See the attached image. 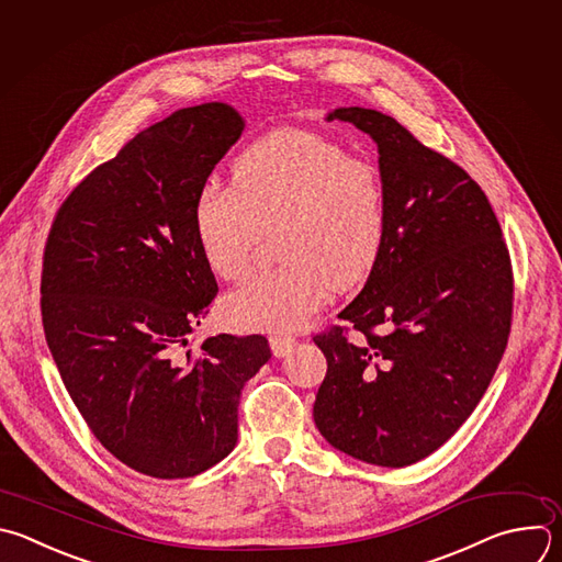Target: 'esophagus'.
I'll return each mask as SVG.
<instances>
[{"label": "esophagus", "mask_w": 562, "mask_h": 562, "mask_svg": "<svg viewBox=\"0 0 562 562\" xmlns=\"http://www.w3.org/2000/svg\"><path fill=\"white\" fill-rule=\"evenodd\" d=\"M269 344H271V350H273L276 357H286L295 348V337L276 333V335L269 337Z\"/></svg>", "instance_id": "34e87169"}]
</instances>
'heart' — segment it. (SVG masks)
I'll return each mask as SVG.
<instances>
[{"instance_id": "b5f03b06", "label": "heart", "mask_w": 562, "mask_h": 562, "mask_svg": "<svg viewBox=\"0 0 562 562\" xmlns=\"http://www.w3.org/2000/svg\"><path fill=\"white\" fill-rule=\"evenodd\" d=\"M280 225L282 262L251 276L221 302L238 330H293L375 267L386 236V184L380 167L339 143L280 130L251 143L232 167V182L210 180L194 201L201 254L221 280H240L258 232Z\"/></svg>"}]
</instances>
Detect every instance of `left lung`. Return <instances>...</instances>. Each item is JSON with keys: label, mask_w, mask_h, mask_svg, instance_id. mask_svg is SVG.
Returning a JSON list of instances; mask_svg holds the SVG:
<instances>
[{"label": "left lung", "mask_w": 562, "mask_h": 562, "mask_svg": "<svg viewBox=\"0 0 562 562\" xmlns=\"http://www.w3.org/2000/svg\"><path fill=\"white\" fill-rule=\"evenodd\" d=\"M378 143L386 236L339 326L315 335L326 357L313 419L339 452L382 468L441 448L485 395L512 322V267L481 187L393 116L335 108Z\"/></svg>", "instance_id": "1"}]
</instances>
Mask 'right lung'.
Instances as JSON below:
<instances>
[{
    "label": "right lung",
    "instance_id": "add662e5",
    "mask_svg": "<svg viewBox=\"0 0 562 562\" xmlns=\"http://www.w3.org/2000/svg\"><path fill=\"white\" fill-rule=\"evenodd\" d=\"M243 130L221 101L176 110L75 187L46 243L42 317L64 386L103 448L147 476L223 461L240 391L271 359L262 335L190 348L218 293L194 201Z\"/></svg>",
    "mask_w": 562,
    "mask_h": 562
}]
</instances>
